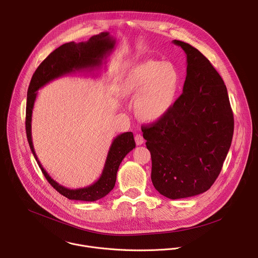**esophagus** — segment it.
<instances>
[{
	"label": "esophagus",
	"instance_id": "obj_1",
	"mask_svg": "<svg viewBox=\"0 0 258 258\" xmlns=\"http://www.w3.org/2000/svg\"><path fill=\"white\" fill-rule=\"evenodd\" d=\"M135 141H136V144H137V145H142V144L145 142L143 136L140 135V134H137V135L135 136Z\"/></svg>",
	"mask_w": 258,
	"mask_h": 258
}]
</instances>
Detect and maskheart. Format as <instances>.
<instances>
[{
    "label": "heart",
    "mask_w": 258,
    "mask_h": 258,
    "mask_svg": "<svg viewBox=\"0 0 258 258\" xmlns=\"http://www.w3.org/2000/svg\"><path fill=\"white\" fill-rule=\"evenodd\" d=\"M178 87V75L170 63L148 61L130 73L126 92L138 96L136 108L139 116L156 121L170 109Z\"/></svg>",
    "instance_id": "obj_1"
}]
</instances>
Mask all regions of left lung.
Segmentation results:
<instances>
[{
    "mask_svg": "<svg viewBox=\"0 0 258 258\" xmlns=\"http://www.w3.org/2000/svg\"><path fill=\"white\" fill-rule=\"evenodd\" d=\"M187 55L182 94L157 121L142 125L151 153V179L169 199L206 192L217 178L234 134L227 87L196 48L173 40Z\"/></svg>",
    "mask_w": 258,
    "mask_h": 258,
    "instance_id": "8db88e82",
    "label": "left lung"
}]
</instances>
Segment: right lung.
I'll return each mask as SVG.
<instances>
[{"label":"right lung","instance_id":"obj_1","mask_svg":"<svg viewBox=\"0 0 258 258\" xmlns=\"http://www.w3.org/2000/svg\"><path fill=\"white\" fill-rule=\"evenodd\" d=\"M115 43V40L109 32L106 31L93 35L87 42L79 44L70 42L60 46L36 68L28 87L25 130L30 150L50 185L61 195L70 200L94 202L105 197L114 188L117 170L122 159L136 147L134 135L132 132H127L118 135L113 140L108 151L102 174L97 181L85 188H65L55 181L44 169L33 148L31 139V115L34 101L36 95H38L36 91L51 81L65 75H69L71 72L93 70L96 67H100L102 65V61L112 52Z\"/></svg>","mask_w":258,"mask_h":258}]
</instances>
